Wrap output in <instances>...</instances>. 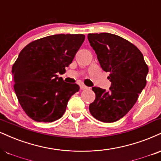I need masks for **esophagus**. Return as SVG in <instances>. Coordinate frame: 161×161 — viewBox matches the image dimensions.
Returning a JSON list of instances; mask_svg holds the SVG:
<instances>
[{"instance_id":"34e87169","label":"esophagus","mask_w":161,"mask_h":161,"mask_svg":"<svg viewBox=\"0 0 161 161\" xmlns=\"http://www.w3.org/2000/svg\"><path fill=\"white\" fill-rule=\"evenodd\" d=\"M80 88H81V90H85V89H88V87H87L86 86H85V85H83V84H81Z\"/></svg>"}]
</instances>
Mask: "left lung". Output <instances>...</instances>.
<instances>
[{
	"label": "left lung",
	"mask_w": 161,
	"mask_h": 161,
	"mask_svg": "<svg viewBox=\"0 0 161 161\" xmlns=\"http://www.w3.org/2000/svg\"><path fill=\"white\" fill-rule=\"evenodd\" d=\"M88 41L102 69L109 72V92L93 87L95 100L89 105L94 118L111 123L123 118L136 103L148 73L142 52L121 36L109 33L88 34Z\"/></svg>",
	"instance_id": "left-lung-1"
}]
</instances>
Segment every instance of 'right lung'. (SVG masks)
I'll list each match as a JSON object with an SVG mask.
<instances>
[{"instance_id":"1","label":"right lung","mask_w":161,"mask_h":161,"mask_svg":"<svg viewBox=\"0 0 161 161\" xmlns=\"http://www.w3.org/2000/svg\"><path fill=\"white\" fill-rule=\"evenodd\" d=\"M83 34H55L34 40L19 53L12 73L14 90L28 117L38 122L61 119L77 84L64 82L63 74L84 42Z\"/></svg>"}]
</instances>
